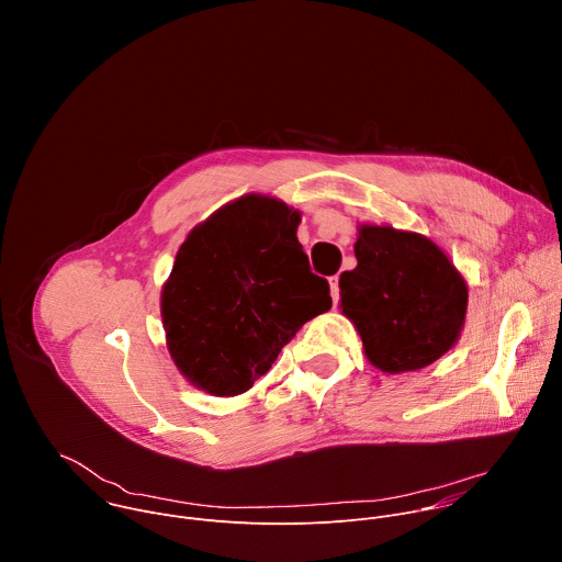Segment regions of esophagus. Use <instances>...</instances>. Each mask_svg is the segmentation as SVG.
<instances>
[{"label":"esophagus","mask_w":562,"mask_h":562,"mask_svg":"<svg viewBox=\"0 0 562 562\" xmlns=\"http://www.w3.org/2000/svg\"><path fill=\"white\" fill-rule=\"evenodd\" d=\"M329 284H331V297H334V302L338 304V300H340V278L334 276V278L329 280Z\"/></svg>","instance_id":"esophagus-1"}]
</instances>
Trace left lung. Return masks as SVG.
Listing matches in <instances>:
<instances>
[{
	"label": "left lung",
	"mask_w": 562,
	"mask_h": 562,
	"mask_svg": "<svg viewBox=\"0 0 562 562\" xmlns=\"http://www.w3.org/2000/svg\"><path fill=\"white\" fill-rule=\"evenodd\" d=\"M358 267L340 276V306L364 353L386 373L416 371L460 338L467 282L429 237L362 224L353 245Z\"/></svg>",
	"instance_id": "8db88e82"
}]
</instances>
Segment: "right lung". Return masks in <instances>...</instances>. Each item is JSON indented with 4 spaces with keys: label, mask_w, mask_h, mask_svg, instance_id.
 <instances>
[{
    "label": "right lung",
    "mask_w": 562,
    "mask_h": 562,
    "mask_svg": "<svg viewBox=\"0 0 562 562\" xmlns=\"http://www.w3.org/2000/svg\"><path fill=\"white\" fill-rule=\"evenodd\" d=\"M300 211L267 195L217 209L182 243L162 289L167 345L182 375L211 395L254 386L311 317L329 282L297 243Z\"/></svg>",
    "instance_id": "obj_1"
}]
</instances>
